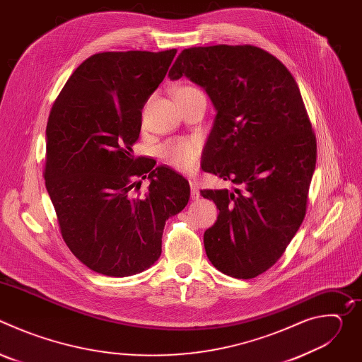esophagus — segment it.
<instances>
[{
    "mask_svg": "<svg viewBox=\"0 0 362 362\" xmlns=\"http://www.w3.org/2000/svg\"><path fill=\"white\" fill-rule=\"evenodd\" d=\"M190 189H192V193H190V197L193 200H197L200 197V192H199V185L196 180H190Z\"/></svg>",
    "mask_w": 362,
    "mask_h": 362,
    "instance_id": "obj_1",
    "label": "esophagus"
}]
</instances>
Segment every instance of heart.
<instances>
[{
    "mask_svg": "<svg viewBox=\"0 0 362 362\" xmlns=\"http://www.w3.org/2000/svg\"><path fill=\"white\" fill-rule=\"evenodd\" d=\"M192 90H197V88L186 86V87H180L176 93L192 91ZM200 148L202 147L199 140L193 137H182V139H176L165 143L160 147V156L169 166L182 172H189L197 163V159L200 156Z\"/></svg>",
    "mask_w": 362,
    "mask_h": 362,
    "instance_id": "b5f03b06",
    "label": "heart"
}]
</instances>
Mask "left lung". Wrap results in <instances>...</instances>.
I'll return each instance as SVG.
<instances>
[{
    "label": "left lung",
    "instance_id": "obj_1",
    "mask_svg": "<svg viewBox=\"0 0 362 362\" xmlns=\"http://www.w3.org/2000/svg\"><path fill=\"white\" fill-rule=\"evenodd\" d=\"M203 87L216 109L202 169L236 185L202 190L219 209L203 235L222 274L252 279L282 256L306 212L317 139L289 70L255 45L183 49L169 71Z\"/></svg>",
    "mask_w": 362,
    "mask_h": 362
}]
</instances>
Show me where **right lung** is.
<instances>
[{
    "mask_svg": "<svg viewBox=\"0 0 362 362\" xmlns=\"http://www.w3.org/2000/svg\"><path fill=\"white\" fill-rule=\"evenodd\" d=\"M176 48L107 51L83 62L51 107L44 179L62 236L91 271L140 274L162 253L166 221L185 209L189 182L133 156L141 109L163 81ZM151 185L137 194L138 177Z\"/></svg>",
    "mask_w": 362,
    "mask_h": 362,
    "instance_id": "right-lung-1",
    "label": "right lung"
}]
</instances>
